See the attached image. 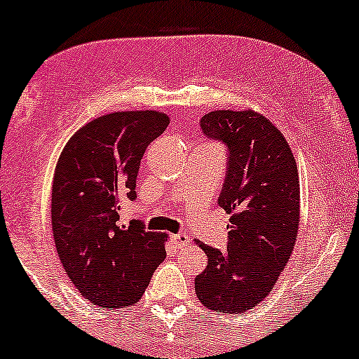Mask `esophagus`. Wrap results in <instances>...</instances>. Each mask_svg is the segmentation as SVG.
Instances as JSON below:
<instances>
[{
    "instance_id": "1",
    "label": "esophagus",
    "mask_w": 359,
    "mask_h": 359,
    "mask_svg": "<svg viewBox=\"0 0 359 359\" xmlns=\"http://www.w3.org/2000/svg\"><path fill=\"white\" fill-rule=\"evenodd\" d=\"M171 240H173L175 245H178V247H184V245L189 243V238L186 233H175L171 235Z\"/></svg>"
}]
</instances>
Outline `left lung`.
Instances as JSON below:
<instances>
[{"instance_id":"8db88e82","label":"left lung","mask_w":359,"mask_h":359,"mask_svg":"<svg viewBox=\"0 0 359 359\" xmlns=\"http://www.w3.org/2000/svg\"><path fill=\"white\" fill-rule=\"evenodd\" d=\"M227 149L219 205L230 214L227 248L198 242L208 266L194 278L205 307L243 313L273 291L294 250L299 227V175L278 127L253 111H212L199 121Z\"/></svg>"}]
</instances>
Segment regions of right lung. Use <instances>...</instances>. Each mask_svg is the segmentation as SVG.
<instances>
[{"label": "right lung", "mask_w": 359, "mask_h": 359, "mask_svg": "<svg viewBox=\"0 0 359 359\" xmlns=\"http://www.w3.org/2000/svg\"><path fill=\"white\" fill-rule=\"evenodd\" d=\"M163 112H112L83 126L58 158L52 186V230L58 258L93 306L139 302L166 258L165 235L144 222L119 225L121 203L135 201L147 147L163 134Z\"/></svg>", "instance_id": "right-lung-1"}]
</instances>
